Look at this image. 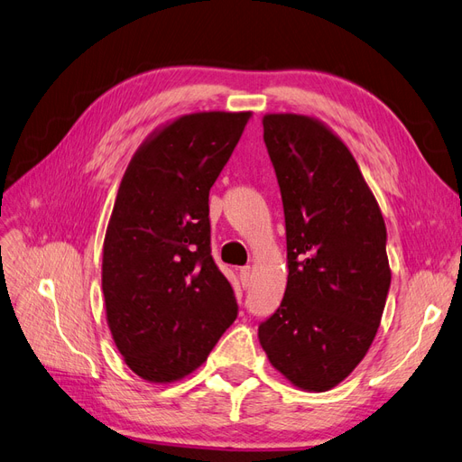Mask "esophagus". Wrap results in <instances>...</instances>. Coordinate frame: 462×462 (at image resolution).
I'll return each instance as SVG.
<instances>
[{
  "instance_id": "obj_1",
  "label": "esophagus",
  "mask_w": 462,
  "mask_h": 462,
  "mask_svg": "<svg viewBox=\"0 0 462 462\" xmlns=\"http://www.w3.org/2000/svg\"><path fill=\"white\" fill-rule=\"evenodd\" d=\"M240 280H242L244 288L251 286V269H249V266H244V269H240Z\"/></svg>"
}]
</instances>
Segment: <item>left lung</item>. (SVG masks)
<instances>
[{
  "instance_id": "obj_1",
  "label": "left lung",
  "mask_w": 462,
  "mask_h": 462,
  "mask_svg": "<svg viewBox=\"0 0 462 462\" xmlns=\"http://www.w3.org/2000/svg\"><path fill=\"white\" fill-rule=\"evenodd\" d=\"M263 130L284 205L288 284L259 324V341L293 385L326 392L351 374L378 332L392 282L388 234L336 134L291 113L264 115Z\"/></svg>"
}]
</instances>
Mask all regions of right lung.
<instances>
[{"mask_svg":"<svg viewBox=\"0 0 462 462\" xmlns=\"http://www.w3.org/2000/svg\"><path fill=\"white\" fill-rule=\"evenodd\" d=\"M249 116L176 118L140 147L118 188L101 286L115 344L147 382H174L201 366L237 317L211 255L209 189Z\"/></svg>","mask_w":462,"mask_h":462,"instance_id":"right-lung-1","label":"right lung"}]
</instances>
